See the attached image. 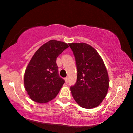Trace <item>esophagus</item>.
Listing matches in <instances>:
<instances>
[{
	"label": "esophagus",
	"instance_id": "1",
	"mask_svg": "<svg viewBox=\"0 0 133 133\" xmlns=\"http://www.w3.org/2000/svg\"><path fill=\"white\" fill-rule=\"evenodd\" d=\"M65 82H66V83H68V82L69 81H68V77H66L65 78Z\"/></svg>",
	"mask_w": 133,
	"mask_h": 133
}]
</instances>
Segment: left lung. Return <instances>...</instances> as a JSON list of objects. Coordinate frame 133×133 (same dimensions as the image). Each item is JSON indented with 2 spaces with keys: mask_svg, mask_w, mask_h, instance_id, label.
I'll return each mask as SVG.
<instances>
[{
  "mask_svg": "<svg viewBox=\"0 0 133 133\" xmlns=\"http://www.w3.org/2000/svg\"><path fill=\"white\" fill-rule=\"evenodd\" d=\"M76 59L77 81L71 87L74 100L80 106L92 109L106 97L109 81L108 71L96 50L86 43L69 44Z\"/></svg>",
  "mask_w": 133,
  "mask_h": 133,
  "instance_id": "obj_1",
  "label": "left lung"
}]
</instances>
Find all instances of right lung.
Masks as SVG:
<instances>
[{
    "mask_svg": "<svg viewBox=\"0 0 133 133\" xmlns=\"http://www.w3.org/2000/svg\"><path fill=\"white\" fill-rule=\"evenodd\" d=\"M69 46L51 40L43 44L30 59L24 74V87L30 98L39 103L55 98L65 81L58 73L57 57Z\"/></svg>",
    "mask_w": 133,
    "mask_h": 133,
    "instance_id": "1",
    "label": "right lung"
}]
</instances>
